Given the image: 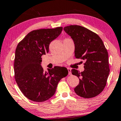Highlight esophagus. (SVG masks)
I'll list each match as a JSON object with an SVG mask.
<instances>
[{
  "mask_svg": "<svg viewBox=\"0 0 121 121\" xmlns=\"http://www.w3.org/2000/svg\"><path fill=\"white\" fill-rule=\"evenodd\" d=\"M68 74L69 75L71 74V69H70V68H68Z\"/></svg>",
  "mask_w": 121,
  "mask_h": 121,
  "instance_id": "esophagus-1",
  "label": "esophagus"
}]
</instances>
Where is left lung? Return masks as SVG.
I'll list each match as a JSON object with an SVG mask.
<instances>
[{"label": "left lung", "mask_w": 121, "mask_h": 121, "mask_svg": "<svg viewBox=\"0 0 121 121\" xmlns=\"http://www.w3.org/2000/svg\"><path fill=\"white\" fill-rule=\"evenodd\" d=\"M64 30L74 42V56L85 61L83 72L72 69V74L80 80L75 93L85 98L97 96L105 88L110 72L108 53L103 41L98 35L82 26L72 25Z\"/></svg>", "instance_id": "8db88e82"}]
</instances>
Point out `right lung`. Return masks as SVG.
<instances>
[{
  "mask_svg": "<svg viewBox=\"0 0 121 121\" xmlns=\"http://www.w3.org/2000/svg\"><path fill=\"white\" fill-rule=\"evenodd\" d=\"M62 27L32 30L18 44L15 51V78L23 94L30 100L44 102L56 92L61 79L66 77L65 67L56 66L44 72L41 56L49 52L50 43L56 39Z\"/></svg>",
  "mask_w": 121,
  "mask_h": 121,
  "instance_id": "1",
  "label": "right lung"
}]
</instances>
